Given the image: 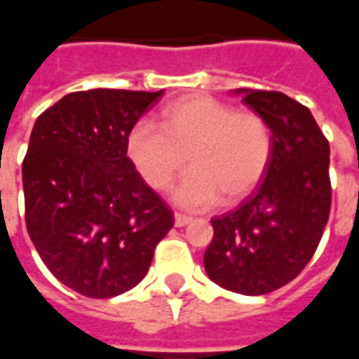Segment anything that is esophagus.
<instances>
[{
    "label": "esophagus",
    "instance_id": "obj_1",
    "mask_svg": "<svg viewBox=\"0 0 359 359\" xmlns=\"http://www.w3.org/2000/svg\"><path fill=\"white\" fill-rule=\"evenodd\" d=\"M192 223V217L188 215H182V213H175V225L177 226H187Z\"/></svg>",
    "mask_w": 359,
    "mask_h": 359
}]
</instances>
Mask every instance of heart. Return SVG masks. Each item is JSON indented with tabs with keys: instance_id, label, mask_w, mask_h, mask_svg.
I'll return each instance as SVG.
<instances>
[{
	"instance_id": "obj_1",
	"label": "heart",
	"mask_w": 359,
	"mask_h": 359,
	"mask_svg": "<svg viewBox=\"0 0 359 359\" xmlns=\"http://www.w3.org/2000/svg\"><path fill=\"white\" fill-rule=\"evenodd\" d=\"M159 128L140 121L126 136V156L140 177L165 190L188 163L192 171L172 190V202L208 210L248 196L267 171L269 126L254 111H234L210 95H188L169 103Z\"/></svg>"
}]
</instances>
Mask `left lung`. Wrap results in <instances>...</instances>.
<instances>
[{
    "label": "left lung",
    "mask_w": 359,
    "mask_h": 359,
    "mask_svg": "<svg viewBox=\"0 0 359 359\" xmlns=\"http://www.w3.org/2000/svg\"><path fill=\"white\" fill-rule=\"evenodd\" d=\"M234 94L264 117L271 157L264 182L246 202L211 219L203 267L215 285L259 296L290 283L313 256L329 219V142L311 111L280 92Z\"/></svg>",
    "instance_id": "obj_1"
}]
</instances>
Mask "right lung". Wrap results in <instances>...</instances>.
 I'll list each match as a JSON object with an SVG mask.
<instances>
[{
    "label": "right lung",
    "mask_w": 359,
    "mask_h": 359,
    "mask_svg": "<svg viewBox=\"0 0 359 359\" xmlns=\"http://www.w3.org/2000/svg\"><path fill=\"white\" fill-rule=\"evenodd\" d=\"M159 92L95 88L36 118L22 161L27 229L74 292L113 298L146 277L172 213L126 156V136Z\"/></svg>",
    "instance_id": "right-lung-1"
}]
</instances>
